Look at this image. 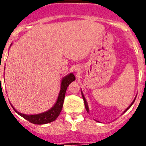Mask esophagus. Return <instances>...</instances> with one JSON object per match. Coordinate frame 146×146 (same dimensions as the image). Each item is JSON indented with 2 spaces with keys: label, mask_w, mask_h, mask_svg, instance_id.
<instances>
[{
  "label": "esophagus",
  "mask_w": 146,
  "mask_h": 146,
  "mask_svg": "<svg viewBox=\"0 0 146 146\" xmlns=\"http://www.w3.org/2000/svg\"><path fill=\"white\" fill-rule=\"evenodd\" d=\"M79 71H80L79 67H75V68H74V72H79Z\"/></svg>",
  "instance_id": "1"
}]
</instances>
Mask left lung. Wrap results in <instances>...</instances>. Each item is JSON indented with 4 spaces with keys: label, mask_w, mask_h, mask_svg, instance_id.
<instances>
[{
    "label": "left lung",
    "mask_w": 146,
    "mask_h": 146,
    "mask_svg": "<svg viewBox=\"0 0 146 146\" xmlns=\"http://www.w3.org/2000/svg\"><path fill=\"white\" fill-rule=\"evenodd\" d=\"M81 93H82V99H83V100H84V103H85V107H86V110H87V112L88 113H89V108H88V103H87V102H86V98H85V96H84V95H83V94H82V91H81ZM135 99H136V97L135 98V99H134L133 100V102H132L131 103V104H130L129 106L128 107V108H126V110H124V112H123V113H125V112L126 111H127V110H128L130 108H131V105H132V104H133V103L135 102Z\"/></svg>",
    "instance_id": "8db88e82"
}]
</instances>
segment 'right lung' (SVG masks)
Segmentation results:
<instances>
[{
  "instance_id": "obj_1",
  "label": "right lung",
  "mask_w": 146,
  "mask_h": 146,
  "mask_svg": "<svg viewBox=\"0 0 146 146\" xmlns=\"http://www.w3.org/2000/svg\"><path fill=\"white\" fill-rule=\"evenodd\" d=\"M11 44L10 46H11ZM74 80H75V77H74L73 73H70L68 75L65 76V77L62 78L61 83H60V92H59L57 101H56V102H55L53 106L50 110H48L47 111L36 115H26L17 111L16 109L12 105H11V107L13 108V109L15 110V111L20 115V116L23 117L25 119L28 120V121H30L32 123L41 125L52 122L58 117L60 111H61L67 87L69 86L71 82Z\"/></svg>"
}]
</instances>
